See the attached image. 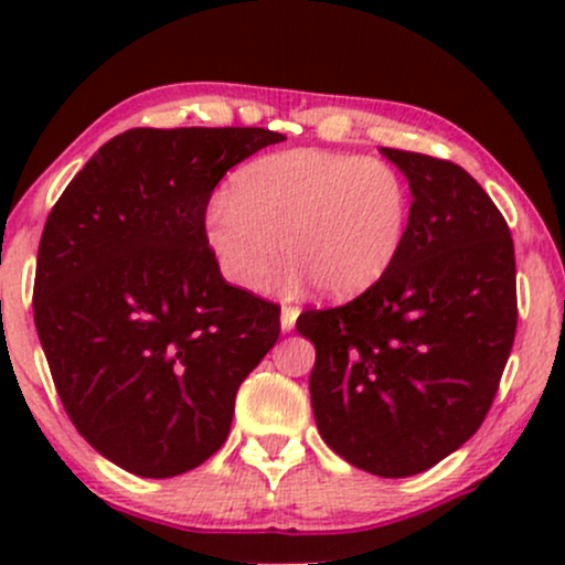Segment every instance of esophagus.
<instances>
[{
    "mask_svg": "<svg viewBox=\"0 0 565 565\" xmlns=\"http://www.w3.org/2000/svg\"><path fill=\"white\" fill-rule=\"evenodd\" d=\"M297 316H300V308H297V305H284V310H281V329H284V332H291V329H295Z\"/></svg>",
    "mask_w": 565,
    "mask_h": 565,
    "instance_id": "esophagus-1",
    "label": "esophagus"
}]
</instances>
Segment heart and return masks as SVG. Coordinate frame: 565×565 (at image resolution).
I'll use <instances>...</instances> for the list:
<instances>
[{"mask_svg": "<svg viewBox=\"0 0 565 565\" xmlns=\"http://www.w3.org/2000/svg\"><path fill=\"white\" fill-rule=\"evenodd\" d=\"M412 193L372 157L295 148L260 157L206 210L204 236L231 284L260 291L276 274L278 238L291 274L329 297L359 295L398 260Z\"/></svg>", "mask_w": 565, "mask_h": 565, "instance_id": "heart-1", "label": "heart"}]
</instances>
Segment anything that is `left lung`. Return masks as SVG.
Returning <instances> with one entry per match:
<instances>
[{
  "label": "left lung",
  "mask_w": 565,
  "mask_h": 565,
  "mask_svg": "<svg viewBox=\"0 0 565 565\" xmlns=\"http://www.w3.org/2000/svg\"><path fill=\"white\" fill-rule=\"evenodd\" d=\"M412 215L393 268L337 308H308L310 404L353 468L417 476L483 425L518 327L515 249L502 212L459 164L382 148Z\"/></svg>",
  "instance_id": "8db88e82"
}]
</instances>
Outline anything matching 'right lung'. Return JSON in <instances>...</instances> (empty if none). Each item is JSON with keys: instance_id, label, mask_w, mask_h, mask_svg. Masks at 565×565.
<instances>
[{"instance_id": "1", "label": "right lung", "mask_w": 565, "mask_h": 565, "mask_svg": "<svg viewBox=\"0 0 565 565\" xmlns=\"http://www.w3.org/2000/svg\"><path fill=\"white\" fill-rule=\"evenodd\" d=\"M281 140L263 127L127 129L44 223L34 323L55 391L84 440L135 476L206 462L238 385L276 345L281 308L225 281L204 217L223 174Z\"/></svg>"}]
</instances>
